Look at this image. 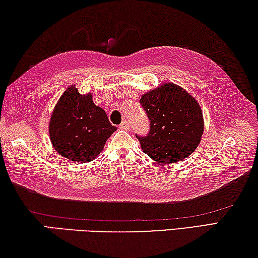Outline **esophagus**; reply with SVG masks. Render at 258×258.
I'll return each instance as SVG.
<instances>
[{
    "label": "esophagus",
    "instance_id": "1",
    "mask_svg": "<svg viewBox=\"0 0 258 258\" xmlns=\"http://www.w3.org/2000/svg\"><path fill=\"white\" fill-rule=\"evenodd\" d=\"M129 123H128V121H122V123L120 124V128L121 129H124V130H126V129H129Z\"/></svg>",
    "mask_w": 258,
    "mask_h": 258
}]
</instances>
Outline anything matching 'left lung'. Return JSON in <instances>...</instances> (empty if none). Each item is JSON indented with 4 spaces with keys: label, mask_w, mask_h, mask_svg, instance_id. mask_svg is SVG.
I'll use <instances>...</instances> for the list:
<instances>
[{
    "label": "left lung",
    "mask_w": 258,
    "mask_h": 258,
    "mask_svg": "<svg viewBox=\"0 0 258 258\" xmlns=\"http://www.w3.org/2000/svg\"><path fill=\"white\" fill-rule=\"evenodd\" d=\"M150 133L137 136L144 153L159 163L186 159L199 146L205 123L199 103L183 88L168 82L142 96Z\"/></svg>",
    "instance_id": "left-lung-1"
}]
</instances>
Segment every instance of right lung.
Here are the masks:
<instances>
[{
	"label": "right lung",
	"instance_id": "add662e5",
	"mask_svg": "<svg viewBox=\"0 0 258 258\" xmlns=\"http://www.w3.org/2000/svg\"><path fill=\"white\" fill-rule=\"evenodd\" d=\"M115 130L104 109L92 101L91 92L80 94L73 84L62 92L49 122L53 149L61 157L81 163L96 159Z\"/></svg>",
	"mask_w": 258,
	"mask_h": 258
}]
</instances>
